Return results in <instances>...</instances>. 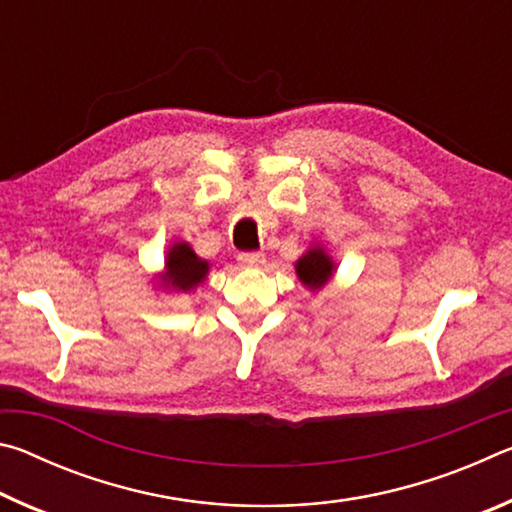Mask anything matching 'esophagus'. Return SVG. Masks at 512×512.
Returning a JSON list of instances; mask_svg holds the SVG:
<instances>
[{
	"label": "esophagus",
	"mask_w": 512,
	"mask_h": 512,
	"mask_svg": "<svg viewBox=\"0 0 512 512\" xmlns=\"http://www.w3.org/2000/svg\"><path fill=\"white\" fill-rule=\"evenodd\" d=\"M237 262L241 266H248V268H259L266 264V255L264 253H239Z\"/></svg>",
	"instance_id": "esophagus-1"
}]
</instances>
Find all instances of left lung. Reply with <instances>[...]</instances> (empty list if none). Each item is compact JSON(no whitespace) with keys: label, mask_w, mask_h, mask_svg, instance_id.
<instances>
[{"label":"left lung","mask_w":512,"mask_h":512,"mask_svg":"<svg viewBox=\"0 0 512 512\" xmlns=\"http://www.w3.org/2000/svg\"><path fill=\"white\" fill-rule=\"evenodd\" d=\"M332 271H334V264L329 262V257L320 248L309 250V253L302 259H298L296 264V273L302 280V284H307V287L314 291L325 287L329 277H332Z\"/></svg>","instance_id":"1"}]
</instances>
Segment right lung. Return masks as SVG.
Returning a JSON list of instances; mask_svg holds the SVG:
<instances>
[{"mask_svg": "<svg viewBox=\"0 0 512 512\" xmlns=\"http://www.w3.org/2000/svg\"><path fill=\"white\" fill-rule=\"evenodd\" d=\"M210 266L194 255L187 244H176L167 257V284L176 289H192L198 282L205 280Z\"/></svg>", "mask_w": 512, "mask_h": 512, "instance_id": "right-lung-1", "label": "right lung"}]
</instances>
